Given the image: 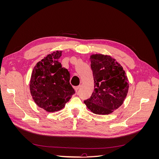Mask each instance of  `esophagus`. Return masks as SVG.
<instances>
[{
  "label": "esophagus",
  "mask_w": 159,
  "mask_h": 159,
  "mask_svg": "<svg viewBox=\"0 0 159 159\" xmlns=\"http://www.w3.org/2000/svg\"><path fill=\"white\" fill-rule=\"evenodd\" d=\"M79 88H80V86H79V85H78V86H75V87H74V89H75V90L76 92H77V91H78Z\"/></svg>",
  "instance_id": "1"
}]
</instances>
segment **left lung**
I'll list each match as a JSON object with an SVG mask.
<instances>
[{"mask_svg":"<svg viewBox=\"0 0 159 159\" xmlns=\"http://www.w3.org/2000/svg\"><path fill=\"white\" fill-rule=\"evenodd\" d=\"M94 91L84 101L93 113L108 115L123 104L128 93L129 82L122 66L109 56H91Z\"/></svg>","mask_w":159,"mask_h":159,"instance_id":"1","label":"left lung"}]
</instances>
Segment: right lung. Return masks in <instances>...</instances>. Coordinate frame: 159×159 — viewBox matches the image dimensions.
Listing matches in <instances>:
<instances>
[{"mask_svg": "<svg viewBox=\"0 0 159 159\" xmlns=\"http://www.w3.org/2000/svg\"><path fill=\"white\" fill-rule=\"evenodd\" d=\"M61 52L47 55L34 68L30 93L38 107L48 112L61 109L75 93L70 83V74L62 68L59 58Z\"/></svg>", "mask_w": 159, "mask_h": 159, "instance_id": "1", "label": "right lung"}]
</instances>
